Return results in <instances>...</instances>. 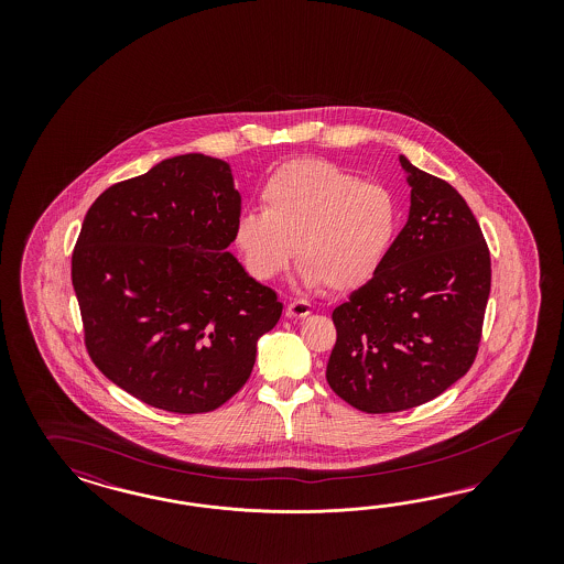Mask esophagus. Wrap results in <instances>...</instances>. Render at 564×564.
<instances>
[{"instance_id":"34e87169","label":"esophagus","mask_w":564,"mask_h":564,"mask_svg":"<svg viewBox=\"0 0 564 564\" xmlns=\"http://www.w3.org/2000/svg\"><path fill=\"white\" fill-rule=\"evenodd\" d=\"M310 312H312V307L304 300H291L288 304V316L290 318H306Z\"/></svg>"}]
</instances>
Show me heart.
<instances>
[{
    "instance_id": "obj_1",
    "label": "heart",
    "mask_w": 564,
    "mask_h": 564,
    "mask_svg": "<svg viewBox=\"0 0 564 564\" xmlns=\"http://www.w3.org/2000/svg\"><path fill=\"white\" fill-rule=\"evenodd\" d=\"M260 198L264 210H243L234 229L248 271L260 281L283 273L295 246L307 285L345 290L372 276L393 243V194L328 161L285 163Z\"/></svg>"
}]
</instances>
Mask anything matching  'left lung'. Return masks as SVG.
Returning <instances> with one entry per match:
<instances>
[{
  "label": "left lung",
  "mask_w": 564,
  "mask_h": 564,
  "mask_svg": "<svg viewBox=\"0 0 564 564\" xmlns=\"http://www.w3.org/2000/svg\"><path fill=\"white\" fill-rule=\"evenodd\" d=\"M410 219L382 264L333 310L330 389L366 413L424 405L478 356L490 295V250L462 194L413 167Z\"/></svg>",
  "instance_id": "left-lung-1"
}]
</instances>
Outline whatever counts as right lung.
I'll return each mask as SVG.
<instances>
[{"label":"right lung","mask_w":564,"mask_h":564,"mask_svg":"<svg viewBox=\"0 0 564 564\" xmlns=\"http://www.w3.org/2000/svg\"><path fill=\"white\" fill-rule=\"evenodd\" d=\"M239 215L229 165L200 153L109 186L86 213L72 254L86 351L151 408H221L281 318L276 293L227 252Z\"/></svg>","instance_id":"add662e5"}]
</instances>
